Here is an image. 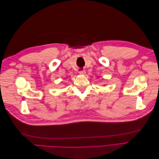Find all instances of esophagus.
Instances as JSON below:
<instances>
[{
	"label": "esophagus",
	"mask_w": 159,
	"mask_h": 159,
	"mask_svg": "<svg viewBox=\"0 0 159 159\" xmlns=\"http://www.w3.org/2000/svg\"><path fill=\"white\" fill-rule=\"evenodd\" d=\"M85 73H86V72H85V70H81V71H80V75H85Z\"/></svg>",
	"instance_id": "obj_1"
}]
</instances>
